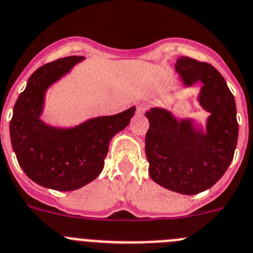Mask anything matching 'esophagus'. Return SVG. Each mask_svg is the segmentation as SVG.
Wrapping results in <instances>:
<instances>
[{
	"mask_svg": "<svg viewBox=\"0 0 253 253\" xmlns=\"http://www.w3.org/2000/svg\"><path fill=\"white\" fill-rule=\"evenodd\" d=\"M148 108H149V103H147V101H143V103L138 104V108H136V110H138V113H144Z\"/></svg>",
	"mask_w": 253,
	"mask_h": 253,
	"instance_id": "esophagus-1",
	"label": "esophagus"
}]
</instances>
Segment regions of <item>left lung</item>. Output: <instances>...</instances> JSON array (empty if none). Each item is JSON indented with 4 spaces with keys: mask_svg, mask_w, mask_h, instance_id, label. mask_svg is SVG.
Here are the masks:
<instances>
[{
    "mask_svg": "<svg viewBox=\"0 0 253 253\" xmlns=\"http://www.w3.org/2000/svg\"><path fill=\"white\" fill-rule=\"evenodd\" d=\"M183 87L201 84L197 96L207 111L206 125L194 118H179L166 108L145 113L149 130L145 154L152 179L180 194L201 193L216 184L233 159L238 138L235 98L226 80L207 62L180 56L174 65Z\"/></svg>",
    "mask_w": 253,
    "mask_h": 253,
    "instance_id": "8db88e82",
    "label": "left lung"
}]
</instances>
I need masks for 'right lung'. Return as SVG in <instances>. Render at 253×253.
<instances>
[{"label": "right lung", "instance_id": "right-lung-1", "mask_svg": "<svg viewBox=\"0 0 253 253\" xmlns=\"http://www.w3.org/2000/svg\"><path fill=\"white\" fill-rule=\"evenodd\" d=\"M83 60L84 56H69L37 69L18 96L10 123L11 144L22 170L41 187L60 192L75 191L96 179L110 140L128 126L135 113L131 106L74 126L43 122L47 90Z\"/></svg>", "mask_w": 253, "mask_h": 253}]
</instances>
